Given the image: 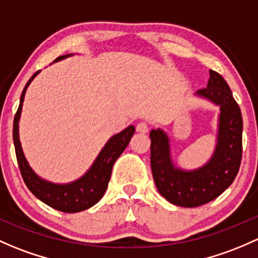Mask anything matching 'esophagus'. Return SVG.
I'll list each match as a JSON object with an SVG mask.
<instances>
[{"mask_svg":"<svg viewBox=\"0 0 258 258\" xmlns=\"http://www.w3.org/2000/svg\"><path fill=\"white\" fill-rule=\"evenodd\" d=\"M136 130H137V132H141V134H146V132H148V123L145 121L138 122L137 126H136Z\"/></svg>","mask_w":258,"mask_h":258,"instance_id":"1","label":"esophagus"}]
</instances>
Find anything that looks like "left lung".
I'll return each instance as SVG.
<instances>
[{
	"instance_id": "1",
	"label": "left lung",
	"mask_w": 258,
	"mask_h": 258,
	"mask_svg": "<svg viewBox=\"0 0 258 258\" xmlns=\"http://www.w3.org/2000/svg\"><path fill=\"white\" fill-rule=\"evenodd\" d=\"M207 88L195 95L220 107L218 142L203 167L185 170L175 167L170 157L169 137L163 130L150 132L151 167L159 194L172 204L195 208L216 199L236 178L242 157V116L224 78L210 70Z\"/></svg>"
}]
</instances>
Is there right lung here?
I'll list each match as a JSON object with an SVG mask.
<instances>
[{"label": "right lung", "mask_w": 258, "mask_h": 258, "mask_svg": "<svg viewBox=\"0 0 258 258\" xmlns=\"http://www.w3.org/2000/svg\"><path fill=\"white\" fill-rule=\"evenodd\" d=\"M72 55L73 54L61 55L54 61H59ZM39 72L34 73L33 77L24 86L21 95L20 106H18L15 120H13V142H15L18 167H20L22 178H23L27 188L32 191V194L36 195L40 202L49 205L55 210L63 211V213H79V211L91 208L104 197L108 181H110L113 163L121 156V153L131 141V137L135 134V127L131 124L120 134L111 137L99 153V156L96 157L90 169L77 180L67 184H55L40 178L27 162L23 151H22L20 134H18V122H20L22 106H23L24 95H26L29 84L39 74Z\"/></svg>", "instance_id": "obj_1"}]
</instances>
